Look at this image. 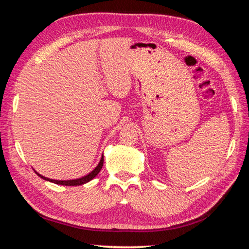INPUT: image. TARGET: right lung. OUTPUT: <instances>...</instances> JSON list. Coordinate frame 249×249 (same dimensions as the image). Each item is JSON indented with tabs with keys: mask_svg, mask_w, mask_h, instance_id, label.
Listing matches in <instances>:
<instances>
[{
	"mask_svg": "<svg viewBox=\"0 0 249 249\" xmlns=\"http://www.w3.org/2000/svg\"><path fill=\"white\" fill-rule=\"evenodd\" d=\"M102 165H104V157L101 158L99 164L97 165V167L92 170L91 173H89L87 176H84L82 178H79V179H74V180H53V179H50V178H46V177H43L42 175L37 174V176H40L41 178L47 180V181H51V182H53V183H57V184H61V186H81V184H84L86 182L90 181L91 179H94L97 175H98V173L101 170L102 168Z\"/></svg>",
	"mask_w": 249,
	"mask_h": 249,
	"instance_id": "add662e5",
	"label": "right lung"
}]
</instances>
